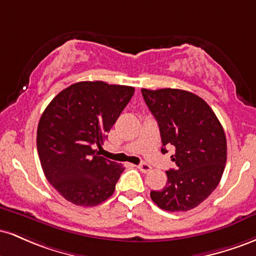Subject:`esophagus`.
Here are the masks:
<instances>
[{
	"label": "esophagus",
	"mask_w": 256,
	"mask_h": 256,
	"mask_svg": "<svg viewBox=\"0 0 256 256\" xmlns=\"http://www.w3.org/2000/svg\"><path fill=\"white\" fill-rule=\"evenodd\" d=\"M138 170H140V171L143 172V173H148V172L152 171V166L148 165V164H146V162H142V164H140V165H138Z\"/></svg>",
	"instance_id": "34e87169"
}]
</instances>
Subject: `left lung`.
<instances>
[{
	"label": "left lung",
	"instance_id": "1",
	"mask_svg": "<svg viewBox=\"0 0 256 256\" xmlns=\"http://www.w3.org/2000/svg\"><path fill=\"white\" fill-rule=\"evenodd\" d=\"M149 110L156 119L177 168L166 172L167 183L150 198L168 212H186L204 202L218 186L226 164L224 128L212 108L195 94L180 89H142Z\"/></svg>",
	"mask_w": 256,
	"mask_h": 256
}]
</instances>
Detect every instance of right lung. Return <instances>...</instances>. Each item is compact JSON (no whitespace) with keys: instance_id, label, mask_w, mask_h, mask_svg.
Instances as JSON below:
<instances>
[{"instance_id":"obj_1","label":"right lung","mask_w":256,"mask_h":256,"mask_svg":"<svg viewBox=\"0 0 256 256\" xmlns=\"http://www.w3.org/2000/svg\"><path fill=\"white\" fill-rule=\"evenodd\" d=\"M134 88L79 82L58 92L37 128V150L44 176L67 201L94 207L110 198L124 167L98 156L112 126Z\"/></svg>"}]
</instances>
